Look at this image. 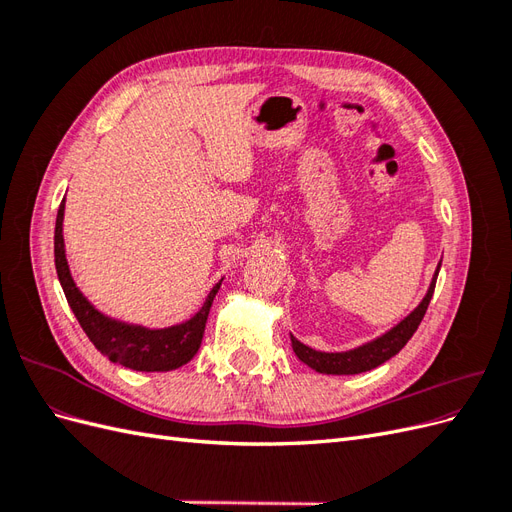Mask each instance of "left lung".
<instances>
[{
    "label": "left lung",
    "mask_w": 512,
    "mask_h": 512,
    "mask_svg": "<svg viewBox=\"0 0 512 512\" xmlns=\"http://www.w3.org/2000/svg\"><path fill=\"white\" fill-rule=\"evenodd\" d=\"M442 265V260H440ZM440 265L433 273V280L429 284V290L423 297V301L418 303V307L410 316H406L401 320L397 327H393L389 333H384L382 337L374 339V342L363 344L354 350H346V352H318L314 348H309L305 344H301L297 337L290 335L292 342V350L294 354L299 356V361H303L305 365H309L312 369L320 371V374H333V376H352V374H361V371H369L382 363H386L395 356L401 348L408 344V339L414 335V331L421 324L429 301L433 297V288H436V280H438V271Z\"/></svg>",
    "instance_id": "1"
}]
</instances>
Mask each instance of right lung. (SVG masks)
I'll return each instance as SVG.
<instances>
[{
    "instance_id": "1",
    "label": "right lung",
    "mask_w": 512,
    "mask_h": 512,
    "mask_svg": "<svg viewBox=\"0 0 512 512\" xmlns=\"http://www.w3.org/2000/svg\"><path fill=\"white\" fill-rule=\"evenodd\" d=\"M64 209L66 198L61 200L55 222V269L68 305L87 333L89 342L108 356V361L136 371H170L190 363L203 342L209 309L222 280L211 288L203 307L190 320L175 324V327L147 329L141 324L108 318L83 297V292L72 280L64 250Z\"/></svg>"
}]
</instances>
